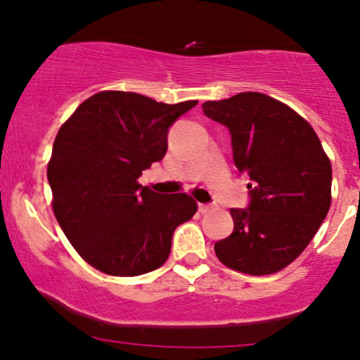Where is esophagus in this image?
Listing matches in <instances>:
<instances>
[{"instance_id": "34e87169", "label": "esophagus", "mask_w": 360, "mask_h": 360, "mask_svg": "<svg viewBox=\"0 0 360 360\" xmlns=\"http://www.w3.org/2000/svg\"><path fill=\"white\" fill-rule=\"evenodd\" d=\"M198 210H200V213H210L213 210V206L212 205H205V203H200L198 205Z\"/></svg>"}]
</instances>
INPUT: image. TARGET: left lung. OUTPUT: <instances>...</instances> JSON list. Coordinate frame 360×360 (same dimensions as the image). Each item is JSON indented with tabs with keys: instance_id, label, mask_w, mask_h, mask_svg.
Wrapping results in <instances>:
<instances>
[{
	"instance_id": "8db88e82",
	"label": "left lung",
	"mask_w": 360,
	"mask_h": 360,
	"mask_svg": "<svg viewBox=\"0 0 360 360\" xmlns=\"http://www.w3.org/2000/svg\"><path fill=\"white\" fill-rule=\"evenodd\" d=\"M203 111L229 127L235 166L252 179L249 208L230 210L233 232L214 254L243 274H274L300 257L328 213V155L307 120L267 94L206 101Z\"/></svg>"
}]
</instances>
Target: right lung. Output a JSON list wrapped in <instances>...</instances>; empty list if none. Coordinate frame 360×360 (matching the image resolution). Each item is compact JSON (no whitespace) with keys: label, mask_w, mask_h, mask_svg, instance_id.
Wrapping results in <instances>:
<instances>
[{"label":"right lung","mask_w":360,"mask_h":360,"mask_svg":"<svg viewBox=\"0 0 360 360\" xmlns=\"http://www.w3.org/2000/svg\"><path fill=\"white\" fill-rule=\"evenodd\" d=\"M196 105L101 91L62 123L47 166L52 210L94 269L131 278L167 260L172 233L198 205L186 193L152 191L139 177L166 155L169 127Z\"/></svg>","instance_id":"right-lung-1"}]
</instances>
